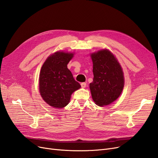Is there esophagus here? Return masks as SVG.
Here are the masks:
<instances>
[{"label": "esophagus", "mask_w": 158, "mask_h": 158, "mask_svg": "<svg viewBox=\"0 0 158 158\" xmlns=\"http://www.w3.org/2000/svg\"><path fill=\"white\" fill-rule=\"evenodd\" d=\"M81 86L82 88H85L86 86V83H81Z\"/></svg>", "instance_id": "esophagus-1"}]
</instances>
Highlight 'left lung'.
Returning <instances> with one entry per match:
<instances>
[{
  "mask_svg": "<svg viewBox=\"0 0 158 158\" xmlns=\"http://www.w3.org/2000/svg\"><path fill=\"white\" fill-rule=\"evenodd\" d=\"M93 63V81L90 90L95 104L104 106L120 96L124 86L123 72L118 60L108 49L90 55Z\"/></svg>",
  "mask_w": 158,
  "mask_h": 158,
  "instance_id": "obj_1",
  "label": "left lung"
}]
</instances>
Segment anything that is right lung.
<instances>
[{"label":"right lung","instance_id":"1","mask_svg":"<svg viewBox=\"0 0 158 158\" xmlns=\"http://www.w3.org/2000/svg\"><path fill=\"white\" fill-rule=\"evenodd\" d=\"M73 54L56 52L47 58L40 69L39 92L43 99L53 108H64L69 104L72 94L81 87L67 66Z\"/></svg>","mask_w":158,"mask_h":158}]
</instances>
